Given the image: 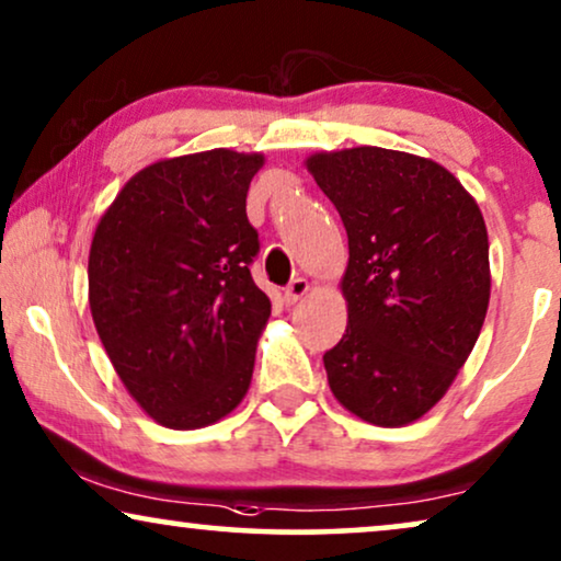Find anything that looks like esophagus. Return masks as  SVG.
Segmentation results:
<instances>
[{
  "mask_svg": "<svg viewBox=\"0 0 561 561\" xmlns=\"http://www.w3.org/2000/svg\"><path fill=\"white\" fill-rule=\"evenodd\" d=\"M308 293H310V282L302 279V276H297V279L289 282V287L285 289V302H287V305L300 302L302 297L308 295Z\"/></svg>",
  "mask_w": 561,
  "mask_h": 561,
  "instance_id": "1",
  "label": "esophagus"
}]
</instances>
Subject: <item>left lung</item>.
Returning <instances> with one entry per match:
<instances>
[{
    "label": "left lung",
    "instance_id": "obj_1",
    "mask_svg": "<svg viewBox=\"0 0 561 561\" xmlns=\"http://www.w3.org/2000/svg\"><path fill=\"white\" fill-rule=\"evenodd\" d=\"M308 171L348 236V325L323 356L328 385L362 421L413 423L449 390L488 316L480 207L442 163L390 148L316 153Z\"/></svg>",
    "mask_w": 561,
    "mask_h": 561
}]
</instances>
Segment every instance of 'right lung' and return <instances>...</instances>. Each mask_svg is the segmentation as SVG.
I'll return each mask as SVG.
<instances>
[{
  "mask_svg": "<svg viewBox=\"0 0 561 561\" xmlns=\"http://www.w3.org/2000/svg\"><path fill=\"white\" fill-rule=\"evenodd\" d=\"M261 153L228 148L138 171L89 251V308L133 400L167 428H203L249 392L272 302L253 285L245 194Z\"/></svg>",
  "mask_w": 561,
  "mask_h": 561,
  "instance_id": "obj_1",
  "label": "right lung"
}]
</instances>
